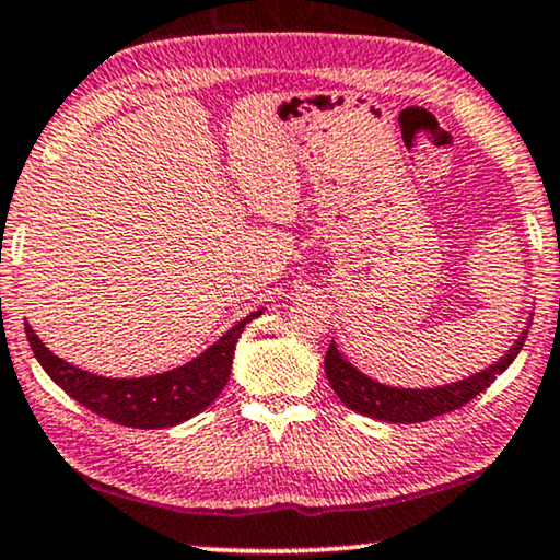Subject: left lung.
Instances as JSON below:
<instances>
[{"mask_svg":"<svg viewBox=\"0 0 560 560\" xmlns=\"http://www.w3.org/2000/svg\"><path fill=\"white\" fill-rule=\"evenodd\" d=\"M524 339H527V331L518 336L516 345L511 347L495 365L485 368L482 373L472 375V378H464L459 383H451V386L441 388L420 390L383 386V383L362 375L352 362H347L345 357L339 354V349L334 345L328 347L326 352V375L331 388L336 390V396H339L352 412L368 415L373 417V420L404 422V425H409V422H425L433 420V417L454 412V409H462L464 404L472 401L475 396H480L482 390L516 360L518 349L524 347Z\"/></svg>","mask_w":560,"mask_h":560,"instance_id":"8db88e82","label":"left lung"}]
</instances>
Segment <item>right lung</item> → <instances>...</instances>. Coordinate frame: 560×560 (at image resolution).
I'll list each match as a JSON object with an SVG mask.
<instances>
[{
	"instance_id": "1",
	"label": "right lung",
	"mask_w": 560,
	"mask_h": 560,
	"mask_svg": "<svg viewBox=\"0 0 560 560\" xmlns=\"http://www.w3.org/2000/svg\"><path fill=\"white\" fill-rule=\"evenodd\" d=\"M258 315H262V310L242 318L213 347H208L187 365L174 368L170 373L148 375V378H101L51 354L28 323H25V336L49 378L85 409L117 425L159 430L190 420L221 394L232 373L240 334Z\"/></svg>"
}]
</instances>
